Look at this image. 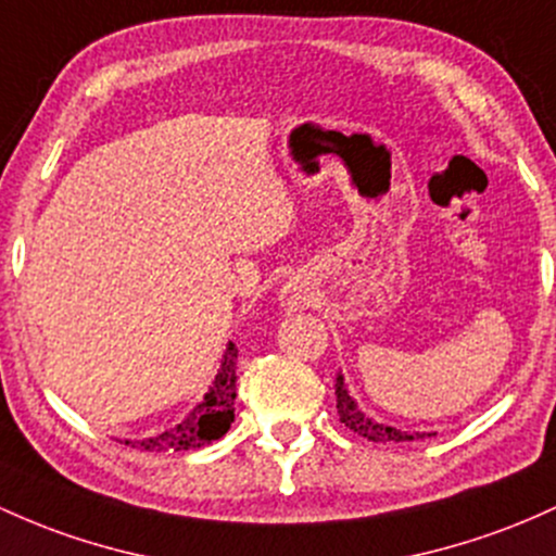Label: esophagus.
<instances>
[{
	"label": "esophagus",
	"instance_id": "34e87169",
	"mask_svg": "<svg viewBox=\"0 0 556 556\" xmlns=\"http://www.w3.org/2000/svg\"><path fill=\"white\" fill-rule=\"evenodd\" d=\"M301 301H303L301 290H298L295 285H288V288H285V303H288V306H298Z\"/></svg>",
	"mask_w": 556,
	"mask_h": 556
}]
</instances>
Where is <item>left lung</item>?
<instances>
[{
	"mask_svg": "<svg viewBox=\"0 0 556 556\" xmlns=\"http://www.w3.org/2000/svg\"><path fill=\"white\" fill-rule=\"evenodd\" d=\"M334 395H338V414H340V422H343L348 430L358 432L362 438H367V441H375V443H401V441H414V438H430L432 432H406V430H395V427L390 425H380L375 422V419H369L367 414L358 412V406L353 404V399L348 395L345 390V382L343 377L338 375V380H334Z\"/></svg>",
	"mask_w": 556,
	"mask_h": 556,
	"instance_id": "left-lung-1",
	"label": "left lung"
}]
</instances>
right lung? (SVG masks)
Listing matches in <instances>:
<instances>
[{
    "label": "right lung",
    "instance_id": "obj_1",
    "mask_svg": "<svg viewBox=\"0 0 556 556\" xmlns=\"http://www.w3.org/2000/svg\"><path fill=\"white\" fill-rule=\"evenodd\" d=\"M235 399H237V348L229 343L224 353L222 369H218L216 382L205 393L203 404L170 430L161 435L144 438V441H126V446L139 451H192L227 435L235 422Z\"/></svg>",
    "mask_w": 556,
    "mask_h": 556
}]
</instances>
